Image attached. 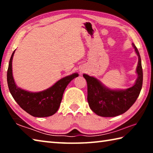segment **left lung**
Listing matches in <instances>:
<instances>
[{
    "mask_svg": "<svg viewBox=\"0 0 153 153\" xmlns=\"http://www.w3.org/2000/svg\"><path fill=\"white\" fill-rule=\"evenodd\" d=\"M138 56V63L136 68L138 74L135 84L126 90H111L105 87L99 80L94 77L84 74L88 86V102L91 110L101 117H115L126 112L134 103L140 93L143 72L141 58L138 48L132 44Z\"/></svg>",
    "mask_w": 153,
    "mask_h": 153,
    "instance_id": "left-lung-1",
    "label": "left lung"
}]
</instances>
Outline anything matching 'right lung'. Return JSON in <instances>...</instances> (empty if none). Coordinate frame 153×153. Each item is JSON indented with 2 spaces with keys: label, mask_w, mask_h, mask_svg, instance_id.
Returning a JSON list of instances; mask_svg holds the SVG:
<instances>
[{
  "label": "right lung",
  "mask_w": 153,
  "mask_h": 153,
  "mask_svg": "<svg viewBox=\"0 0 153 153\" xmlns=\"http://www.w3.org/2000/svg\"><path fill=\"white\" fill-rule=\"evenodd\" d=\"M15 50L10 59L7 70V83L9 91L20 107L36 117H49L58 111L63 92L72 79L79 76L75 73L59 79L53 86L44 91L32 92L18 88L12 73V60Z\"/></svg>",
  "instance_id": "1"
}]
</instances>
